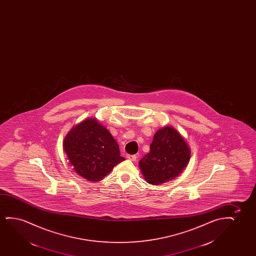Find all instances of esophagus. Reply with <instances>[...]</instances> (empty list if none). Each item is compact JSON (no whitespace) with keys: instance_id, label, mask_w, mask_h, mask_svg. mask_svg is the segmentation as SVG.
<instances>
[{"instance_id":"34e87169","label":"esophagus","mask_w":256,"mask_h":256,"mask_svg":"<svg viewBox=\"0 0 256 256\" xmlns=\"http://www.w3.org/2000/svg\"><path fill=\"white\" fill-rule=\"evenodd\" d=\"M126 158L130 161H136V154H128Z\"/></svg>"}]
</instances>
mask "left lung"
<instances>
[{"mask_svg": "<svg viewBox=\"0 0 256 256\" xmlns=\"http://www.w3.org/2000/svg\"><path fill=\"white\" fill-rule=\"evenodd\" d=\"M190 150L184 137L172 126L154 134L150 153L139 162L144 178L153 186L176 178L189 164Z\"/></svg>", "mask_w": 256, "mask_h": 256, "instance_id": "obj_1", "label": "left lung"}]
</instances>
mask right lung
Returning a JSON list of instances; mask_svg holds the SVG:
<instances>
[{"mask_svg":"<svg viewBox=\"0 0 256 256\" xmlns=\"http://www.w3.org/2000/svg\"><path fill=\"white\" fill-rule=\"evenodd\" d=\"M63 147L78 175L92 182L102 180L125 160L120 154L119 144L95 118L74 126L64 138Z\"/></svg>","mask_w":256,"mask_h":256,"instance_id":"right-lung-1","label":"right lung"}]
</instances>
